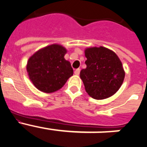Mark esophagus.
Instances as JSON below:
<instances>
[{
    "label": "esophagus",
    "instance_id": "esophagus-1",
    "mask_svg": "<svg viewBox=\"0 0 147 147\" xmlns=\"http://www.w3.org/2000/svg\"><path fill=\"white\" fill-rule=\"evenodd\" d=\"M80 72H81V69H75V74L76 75H78L79 74H80Z\"/></svg>",
    "mask_w": 147,
    "mask_h": 147
}]
</instances>
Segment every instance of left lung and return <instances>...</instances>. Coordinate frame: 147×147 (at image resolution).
Listing matches in <instances>:
<instances>
[{
  "instance_id": "8db88e82",
  "label": "left lung",
  "mask_w": 147,
  "mask_h": 147,
  "mask_svg": "<svg viewBox=\"0 0 147 147\" xmlns=\"http://www.w3.org/2000/svg\"><path fill=\"white\" fill-rule=\"evenodd\" d=\"M86 69L80 72L88 95L102 100L117 92L123 82L125 72L122 63L113 51L104 47L85 49Z\"/></svg>"
}]
</instances>
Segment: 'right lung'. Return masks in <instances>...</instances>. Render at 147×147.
Instances as JSON below:
<instances>
[{"label": "right lung", "instance_id": "obj_1", "mask_svg": "<svg viewBox=\"0 0 147 147\" xmlns=\"http://www.w3.org/2000/svg\"><path fill=\"white\" fill-rule=\"evenodd\" d=\"M66 49L59 44H52L37 51L29 58L28 75L40 91L51 93L63 86L72 75L73 69L64 55Z\"/></svg>", "mask_w": 147, "mask_h": 147}]
</instances>
